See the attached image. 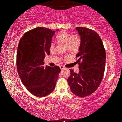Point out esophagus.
Listing matches in <instances>:
<instances>
[{
	"mask_svg": "<svg viewBox=\"0 0 122 122\" xmlns=\"http://www.w3.org/2000/svg\"><path fill=\"white\" fill-rule=\"evenodd\" d=\"M60 69H61V70H62V69H63L64 68H65V67H64L63 66H61L60 67Z\"/></svg>",
	"mask_w": 122,
	"mask_h": 122,
	"instance_id": "1",
	"label": "esophagus"
}]
</instances>
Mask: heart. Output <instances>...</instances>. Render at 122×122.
Masks as SVG:
<instances>
[{
    "label": "heart",
    "mask_w": 122,
    "mask_h": 122,
    "mask_svg": "<svg viewBox=\"0 0 122 122\" xmlns=\"http://www.w3.org/2000/svg\"><path fill=\"white\" fill-rule=\"evenodd\" d=\"M56 40L59 44L65 45L66 48L69 51H77L81 43V38L78 34L73 35L66 30H62L57 35ZM55 49L54 44H51L50 51H54Z\"/></svg>",
    "instance_id": "1"
}]
</instances>
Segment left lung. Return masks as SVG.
I'll return each mask as SVG.
<instances>
[{
    "label": "left lung",
    "instance_id": "left-lung-1",
    "mask_svg": "<svg viewBox=\"0 0 122 122\" xmlns=\"http://www.w3.org/2000/svg\"><path fill=\"white\" fill-rule=\"evenodd\" d=\"M81 38L77 59L79 72L71 71L67 79L71 92L80 97L92 94L100 86L104 75L106 51L100 36L94 30L83 27L76 28Z\"/></svg>",
    "mask_w": 122,
    "mask_h": 122
}]
</instances>
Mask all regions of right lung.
Instances as JSON below:
<instances>
[{
  "instance_id": "obj_1",
  "label": "right lung",
  "mask_w": 122,
  "mask_h": 122,
  "mask_svg": "<svg viewBox=\"0 0 122 122\" xmlns=\"http://www.w3.org/2000/svg\"><path fill=\"white\" fill-rule=\"evenodd\" d=\"M55 33V30L47 28H35L25 33L18 45V74L28 92L38 97L46 96L53 92L61 71L58 66H44L45 56L50 54V46Z\"/></svg>"
}]
</instances>
